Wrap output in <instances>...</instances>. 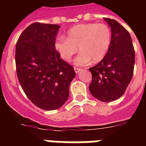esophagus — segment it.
Returning <instances> with one entry per match:
<instances>
[{
    "label": "esophagus",
    "mask_w": 146,
    "mask_h": 146,
    "mask_svg": "<svg viewBox=\"0 0 146 146\" xmlns=\"http://www.w3.org/2000/svg\"><path fill=\"white\" fill-rule=\"evenodd\" d=\"M74 71H75L76 73H79V72L82 70V69H81V68H77V67H74Z\"/></svg>",
    "instance_id": "1"
}]
</instances>
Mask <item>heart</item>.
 Returning a JSON list of instances; mask_svg holds the SVG:
<instances>
[{
    "mask_svg": "<svg viewBox=\"0 0 146 146\" xmlns=\"http://www.w3.org/2000/svg\"><path fill=\"white\" fill-rule=\"evenodd\" d=\"M111 41V30L105 24H79L70 28L64 37H58L54 47L66 61H69L79 50L80 53L74 62L77 65H86L91 60L93 63L102 60L109 51Z\"/></svg>",
    "mask_w": 146,
    "mask_h": 146,
    "instance_id": "1",
    "label": "heart"
}]
</instances>
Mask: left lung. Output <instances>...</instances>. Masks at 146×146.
I'll return each mask as SVG.
<instances>
[{
    "label": "left lung",
    "instance_id": "obj_1",
    "mask_svg": "<svg viewBox=\"0 0 146 146\" xmlns=\"http://www.w3.org/2000/svg\"><path fill=\"white\" fill-rule=\"evenodd\" d=\"M104 20L111 29V45L105 58L89 69L92 74L89 91L99 101L108 102L119 99L128 87L133 77L135 54L128 31L116 20Z\"/></svg>",
    "mask_w": 146,
    "mask_h": 146
}]
</instances>
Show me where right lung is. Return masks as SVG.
<instances>
[{"mask_svg": "<svg viewBox=\"0 0 146 146\" xmlns=\"http://www.w3.org/2000/svg\"><path fill=\"white\" fill-rule=\"evenodd\" d=\"M60 26L35 23L27 27L16 44L18 80L28 99L44 110L60 108L69 98L76 74L54 47Z\"/></svg>", "mask_w": 146, "mask_h": 146, "instance_id": "right-lung-1", "label": "right lung"}]
</instances>
